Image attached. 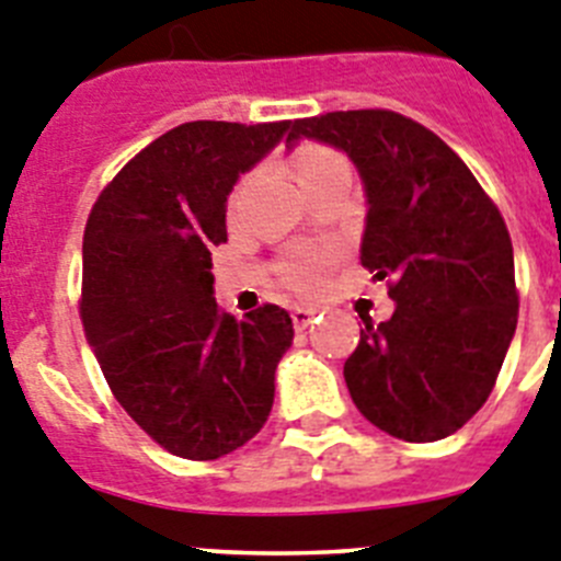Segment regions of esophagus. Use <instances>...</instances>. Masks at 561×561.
Here are the masks:
<instances>
[{"label":"esophagus","instance_id":"obj_1","mask_svg":"<svg viewBox=\"0 0 561 561\" xmlns=\"http://www.w3.org/2000/svg\"><path fill=\"white\" fill-rule=\"evenodd\" d=\"M314 317H317V309H309V306H297V309L291 311V320H295L297 331L309 329V325L314 323Z\"/></svg>","mask_w":561,"mask_h":561}]
</instances>
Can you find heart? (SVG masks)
<instances>
[{
  "instance_id": "1",
  "label": "heart",
  "mask_w": 561,
  "mask_h": 561,
  "mask_svg": "<svg viewBox=\"0 0 561 561\" xmlns=\"http://www.w3.org/2000/svg\"><path fill=\"white\" fill-rule=\"evenodd\" d=\"M334 171H348V165H345V160H342L340 153L331 151V148L325 146H309L295 157V173L300 185H306V182ZM241 191H244V187H238V191L232 193V207H236L238 199H241ZM329 264H331V257L325 255V252L297 250L277 264V275H280V280H284L289 289L309 295V291H317L320 286H323Z\"/></svg>"
}]
</instances>
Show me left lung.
<instances>
[{"label": "left lung", "instance_id": "obj_1", "mask_svg": "<svg viewBox=\"0 0 561 561\" xmlns=\"http://www.w3.org/2000/svg\"><path fill=\"white\" fill-rule=\"evenodd\" d=\"M348 153L368 193L362 266L388 280L396 311L365 320L345 359L356 410L410 444L458 433L485 404L517 329L512 236L458 153L390 108L291 123Z\"/></svg>", "mask_w": 561, "mask_h": 561}]
</instances>
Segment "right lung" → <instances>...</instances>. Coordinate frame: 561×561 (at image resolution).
I'll return each mask as SVG.
<instances>
[{
	"instance_id": "1",
	"label": "right lung",
	"mask_w": 561,
	"mask_h": 561,
	"mask_svg": "<svg viewBox=\"0 0 561 561\" xmlns=\"http://www.w3.org/2000/svg\"><path fill=\"white\" fill-rule=\"evenodd\" d=\"M291 128L193 121L117 171L83 230L81 323L108 390L171 455L216 460L270 419L289 311L236 320L213 297L210 250L227 241V196Z\"/></svg>"
}]
</instances>
